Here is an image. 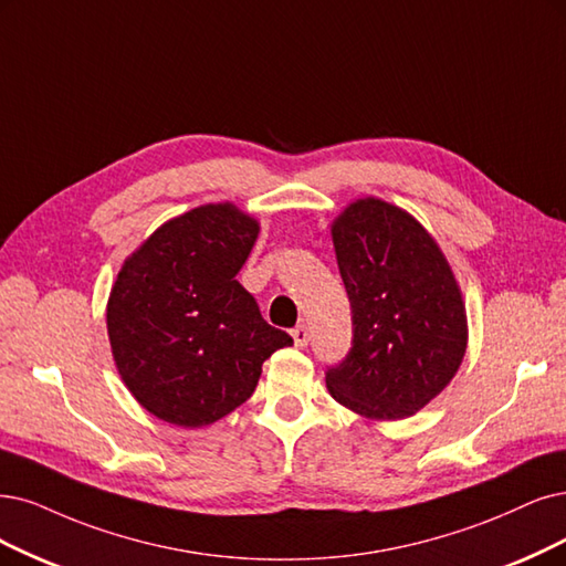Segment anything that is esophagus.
Instances as JSON below:
<instances>
[{"label": "esophagus", "mask_w": 566, "mask_h": 566, "mask_svg": "<svg viewBox=\"0 0 566 566\" xmlns=\"http://www.w3.org/2000/svg\"><path fill=\"white\" fill-rule=\"evenodd\" d=\"M291 336H294L296 347H305L310 343V331L305 324H298L294 331H291Z\"/></svg>", "instance_id": "esophagus-1"}]
</instances>
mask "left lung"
I'll use <instances>...</instances> for the list:
<instances>
[{
    "instance_id": "left-lung-1",
    "label": "left lung",
    "mask_w": 566,
    "mask_h": 566,
    "mask_svg": "<svg viewBox=\"0 0 566 566\" xmlns=\"http://www.w3.org/2000/svg\"><path fill=\"white\" fill-rule=\"evenodd\" d=\"M352 303L347 359L326 370L328 394L366 420L420 412L464 361L462 289L429 230L380 198L352 200L331 223Z\"/></svg>"
}]
</instances>
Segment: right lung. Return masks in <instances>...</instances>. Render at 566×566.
<instances>
[{"mask_svg":"<svg viewBox=\"0 0 566 566\" xmlns=\"http://www.w3.org/2000/svg\"><path fill=\"white\" fill-rule=\"evenodd\" d=\"M261 223L235 202L165 221L123 261L107 301L120 380L158 420L200 429L254 394L272 352L294 345L235 280Z\"/></svg>","mask_w":566,"mask_h":566,"instance_id":"1","label":"right lung"}]
</instances>
